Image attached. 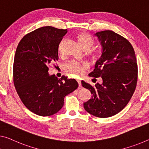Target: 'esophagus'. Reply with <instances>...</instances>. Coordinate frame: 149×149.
Listing matches in <instances>:
<instances>
[{"label": "esophagus", "mask_w": 149, "mask_h": 149, "mask_svg": "<svg viewBox=\"0 0 149 149\" xmlns=\"http://www.w3.org/2000/svg\"><path fill=\"white\" fill-rule=\"evenodd\" d=\"M77 82H78V84H79V86L80 88H81V87H82V84H81V81H79V80H78Z\"/></svg>", "instance_id": "34e87169"}]
</instances>
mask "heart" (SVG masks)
<instances>
[{
	"mask_svg": "<svg viewBox=\"0 0 149 149\" xmlns=\"http://www.w3.org/2000/svg\"><path fill=\"white\" fill-rule=\"evenodd\" d=\"M80 45L84 49H89L94 44L92 37L86 33H81L77 36ZM88 65L86 63H80L76 61L70 62L66 65V70L70 72L73 76L78 77L82 74L87 68Z\"/></svg>",
	"mask_w": 149,
	"mask_h": 149,
	"instance_id": "1",
	"label": "heart"
}]
</instances>
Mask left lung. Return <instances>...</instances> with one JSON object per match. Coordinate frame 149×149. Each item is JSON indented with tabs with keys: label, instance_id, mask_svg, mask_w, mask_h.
<instances>
[{
	"label": "left lung",
	"instance_id": "8db88e82",
	"mask_svg": "<svg viewBox=\"0 0 149 149\" xmlns=\"http://www.w3.org/2000/svg\"><path fill=\"white\" fill-rule=\"evenodd\" d=\"M102 55L89 76L101 77L102 83L91 85L82 81L92 98L84 102L86 112L100 118L115 115L125 108L135 91L138 67L134 49L128 40L112 31L98 32Z\"/></svg>",
	"mask_w": 149,
	"mask_h": 149
}]
</instances>
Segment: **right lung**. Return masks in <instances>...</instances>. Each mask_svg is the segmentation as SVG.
<instances>
[{
  "label": "right lung",
  "instance_id": "add662e5",
  "mask_svg": "<svg viewBox=\"0 0 149 149\" xmlns=\"http://www.w3.org/2000/svg\"><path fill=\"white\" fill-rule=\"evenodd\" d=\"M67 29L43 26L25 35L18 45L13 65V82L19 97L29 111L48 116L56 113L64 98L78 88L75 79L49 74L58 59V46Z\"/></svg>",
  "mask_w": 149,
  "mask_h": 149
}]
</instances>
